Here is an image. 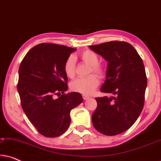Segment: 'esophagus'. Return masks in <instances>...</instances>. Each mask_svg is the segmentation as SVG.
I'll return each mask as SVG.
<instances>
[{
  "label": "esophagus",
  "mask_w": 161,
  "mask_h": 161,
  "mask_svg": "<svg viewBox=\"0 0 161 161\" xmlns=\"http://www.w3.org/2000/svg\"><path fill=\"white\" fill-rule=\"evenodd\" d=\"M82 97H83V100H87V99L89 98V97L88 96V95H86V94H83Z\"/></svg>",
  "instance_id": "obj_1"
}]
</instances>
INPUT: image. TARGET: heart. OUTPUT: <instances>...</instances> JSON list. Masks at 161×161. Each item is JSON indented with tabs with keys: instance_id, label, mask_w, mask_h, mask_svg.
<instances>
[{
	"instance_id": "b5f03b06",
	"label": "heart",
	"mask_w": 161,
	"mask_h": 161,
	"mask_svg": "<svg viewBox=\"0 0 161 161\" xmlns=\"http://www.w3.org/2000/svg\"><path fill=\"white\" fill-rule=\"evenodd\" d=\"M80 60L90 66L89 73L94 72L98 76L103 77L105 74V69L99 63V56L95 52L91 50H83L79 54ZM64 71L68 78H72L75 75V62L73 56H69L64 64ZM99 80L94 75L78 78L72 81L70 83V89L72 91L79 92L83 94H90L98 86Z\"/></svg>"
}]
</instances>
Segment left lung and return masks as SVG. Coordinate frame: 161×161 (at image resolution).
Wrapping results in <instances>:
<instances>
[{
	"label": "left lung",
	"instance_id": "8db88e82",
	"mask_svg": "<svg viewBox=\"0 0 161 161\" xmlns=\"http://www.w3.org/2000/svg\"><path fill=\"white\" fill-rule=\"evenodd\" d=\"M89 47L108 61L100 91L115 95L95 98L97 107L92 114V124L100 133L118 135L136 122L144 107L147 85L144 63L126 42L111 41Z\"/></svg>",
	"mask_w": 161,
	"mask_h": 161
}]
</instances>
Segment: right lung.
I'll list each match as a JSON object with an SVG mask.
<instances>
[{"mask_svg":"<svg viewBox=\"0 0 161 161\" xmlns=\"http://www.w3.org/2000/svg\"><path fill=\"white\" fill-rule=\"evenodd\" d=\"M75 50L42 43L31 48L19 65L17 91L22 108L39 133L46 137L65 133L71 121L70 111L83 102L78 92L65 94L68 79L64 64Z\"/></svg>","mask_w":161,"mask_h":161,"instance_id":"1","label":"right lung"}]
</instances>
